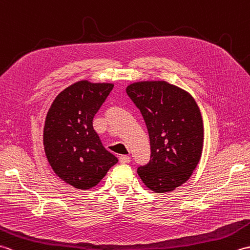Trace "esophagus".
I'll list each match as a JSON object with an SVG mask.
<instances>
[{"label": "esophagus", "mask_w": 250, "mask_h": 250, "mask_svg": "<svg viewBox=\"0 0 250 250\" xmlns=\"http://www.w3.org/2000/svg\"><path fill=\"white\" fill-rule=\"evenodd\" d=\"M131 161V158L129 156H120L119 157V162L122 164H125V163H130Z\"/></svg>", "instance_id": "obj_1"}]
</instances>
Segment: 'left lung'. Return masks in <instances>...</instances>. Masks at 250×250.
Here are the masks:
<instances>
[{
	"label": "left lung",
	"instance_id": "left-lung-1",
	"mask_svg": "<svg viewBox=\"0 0 250 250\" xmlns=\"http://www.w3.org/2000/svg\"><path fill=\"white\" fill-rule=\"evenodd\" d=\"M125 91L141 110L150 140V160L137 173L153 192H171L190 178L202 156L199 106L189 92L164 81L133 83Z\"/></svg>",
	"mask_w": 250,
	"mask_h": 250
}]
</instances>
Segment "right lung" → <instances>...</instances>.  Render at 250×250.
<instances>
[{"label": "right lung", "mask_w": 250, "mask_h": 250, "mask_svg": "<svg viewBox=\"0 0 250 250\" xmlns=\"http://www.w3.org/2000/svg\"><path fill=\"white\" fill-rule=\"evenodd\" d=\"M114 84L81 81L57 95L47 113L44 149L51 168L74 188L97 186L118 162L106 150L92 121Z\"/></svg>", "instance_id": "add662e5"}]
</instances>
